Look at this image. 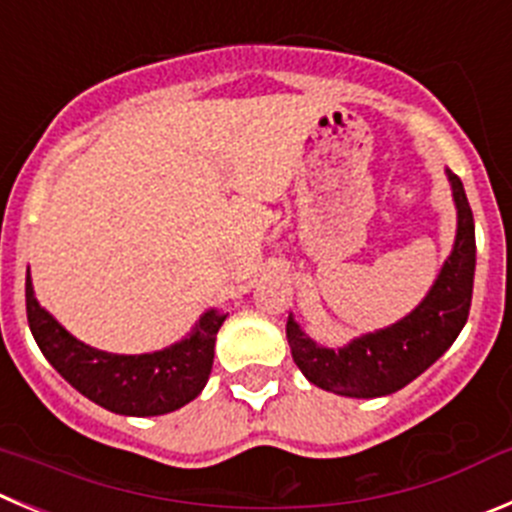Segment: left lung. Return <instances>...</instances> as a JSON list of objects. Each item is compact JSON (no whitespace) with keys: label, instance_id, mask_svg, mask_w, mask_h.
<instances>
[{"label":"left lung","instance_id":"8db88e82","mask_svg":"<svg viewBox=\"0 0 512 512\" xmlns=\"http://www.w3.org/2000/svg\"><path fill=\"white\" fill-rule=\"evenodd\" d=\"M457 207V237L427 298L394 326L353 338L343 348L310 341L290 315V351L310 384L356 399H376L404 389L442 356L465 328L475 283V219L460 176L447 171Z\"/></svg>","mask_w":512,"mask_h":512}]
</instances>
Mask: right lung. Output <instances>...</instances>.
<instances>
[{
  "mask_svg": "<svg viewBox=\"0 0 512 512\" xmlns=\"http://www.w3.org/2000/svg\"><path fill=\"white\" fill-rule=\"evenodd\" d=\"M25 300L32 336L57 374L98 407L126 417H159L197 399L212 374L214 341L227 318L207 310L184 341L164 351L118 356L85 346L40 308L30 272Z\"/></svg>",
  "mask_w": 512,
  "mask_h": 512,
  "instance_id": "1",
  "label": "right lung"
}]
</instances>
